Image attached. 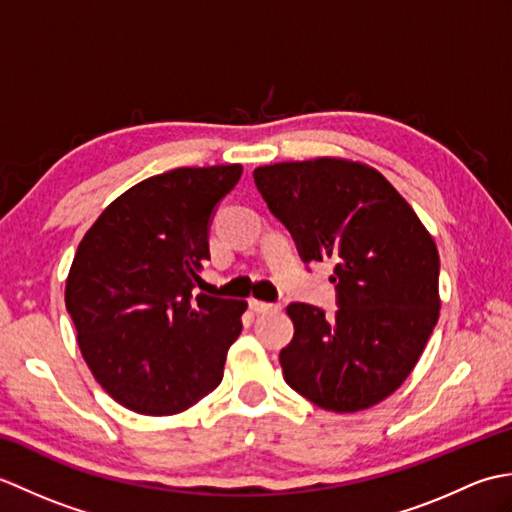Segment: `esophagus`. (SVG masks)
<instances>
[{"label": "esophagus", "instance_id": "esophagus-1", "mask_svg": "<svg viewBox=\"0 0 512 512\" xmlns=\"http://www.w3.org/2000/svg\"><path fill=\"white\" fill-rule=\"evenodd\" d=\"M248 303H250V308H253V310H255V312H259V314H264V312H277V310H281L279 303H268V301H257V299H250Z\"/></svg>", "mask_w": 512, "mask_h": 512}]
</instances>
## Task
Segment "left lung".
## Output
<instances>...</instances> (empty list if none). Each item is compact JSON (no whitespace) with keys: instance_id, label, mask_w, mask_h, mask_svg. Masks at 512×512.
Instances as JSON below:
<instances>
[{"instance_id":"left-lung-1","label":"left lung","mask_w":512,"mask_h":512,"mask_svg":"<svg viewBox=\"0 0 512 512\" xmlns=\"http://www.w3.org/2000/svg\"><path fill=\"white\" fill-rule=\"evenodd\" d=\"M268 209L306 264L332 259L339 310L290 303L295 336L281 350L286 383L314 405L352 413L394 394L440 317L433 237L383 173L343 158L253 171Z\"/></svg>"}]
</instances>
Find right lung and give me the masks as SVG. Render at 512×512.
Instances as JSON below:
<instances>
[{
    "label": "right lung",
    "mask_w": 512,
    "mask_h": 512,
    "mask_svg": "<svg viewBox=\"0 0 512 512\" xmlns=\"http://www.w3.org/2000/svg\"><path fill=\"white\" fill-rule=\"evenodd\" d=\"M242 165L180 167L134 184L81 239L65 308L85 363L123 407L173 416L222 383L246 301L200 295L209 226Z\"/></svg>",
    "instance_id": "obj_1"
}]
</instances>
